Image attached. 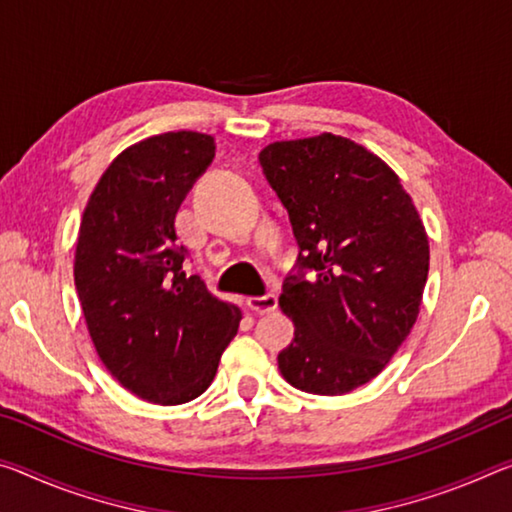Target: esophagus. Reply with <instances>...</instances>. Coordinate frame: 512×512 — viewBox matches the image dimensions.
<instances>
[{
  "label": "esophagus",
  "instance_id": "obj_1",
  "mask_svg": "<svg viewBox=\"0 0 512 512\" xmlns=\"http://www.w3.org/2000/svg\"><path fill=\"white\" fill-rule=\"evenodd\" d=\"M248 305L255 314H269V312H275V307H278V296L264 294V296L248 298Z\"/></svg>",
  "mask_w": 512,
  "mask_h": 512
}]
</instances>
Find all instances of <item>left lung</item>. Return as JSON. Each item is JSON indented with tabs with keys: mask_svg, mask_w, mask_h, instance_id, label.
I'll use <instances>...</instances> for the list:
<instances>
[{
	"mask_svg": "<svg viewBox=\"0 0 512 512\" xmlns=\"http://www.w3.org/2000/svg\"><path fill=\"white\" fill-rule=\"evenodd\" d=\"M259 164L300 248L282 282L296 330L278 367L303 392H353L415 326L431 259L424 223L394 170L344 136L271 143Z\"/></svg>",
	"mask_w": 512,
	"mask_h": 512,
	"instance_id": "1",
	"label": "left lung"
}]
</instances>
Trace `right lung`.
Returning a JSON list of instances; mask_svg holds the SVG:
<instances>
[{
    "label": "right lung",
    "instance_id": "1",
    "mask_svg": "<svg viewBox=\"0 0 512 512\" xmlns=\"http://www.w3.org/2000/svg\"><path fill=\"white\" fill-rule=\"evenodd\" d=\"M198 132L150 136L120 152L79 225L75 287L95 351L143 401L180 405L212 385L241 310L182 269L175 214L214 159Z\"/></svg>",
    "mask_w": 512,
    "mask_h": 512
}]
</instances>
